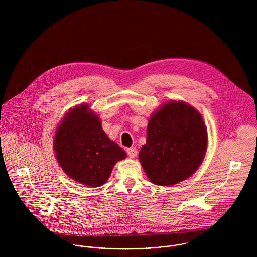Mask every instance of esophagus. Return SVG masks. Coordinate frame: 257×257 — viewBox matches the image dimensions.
Segmentation results:
<instances>
[{"label":"esophagus","mask_w":257,"mask_h":257,"mask_svg":"<svg viewBox=\"0 0 257 257\" xmlns=\"http://www.w3.org/2000/svg\"><path fill=\"white\" fill-rule=\"evenodd\" d=\"M126 153L131 158H135L138 154V150L136 147H128L126 148Z\"/></svg>","instance_id":"1"}]
</instances>
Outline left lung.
Instances as JSON below:
<instances>
[{
	"label": "left lung",
	"instance_id": "left-lung-1",
	"mask_svg": "<svg viewBox=\"0 0 257 257\" xmlns=\"http://www.w3.org/2000/svg\"><path fill=\"white\" fill-rule=\"evenodd\" d=\"M147 144L140 161L152 183L169 186L190 177L201 165L208 143L198 110L182 102H170L148 121Z\"/></svg>",
	"mask_w": 257,
	"mask_h": 257
}]
</instances>
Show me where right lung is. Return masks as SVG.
<instances>
[{
    "mask_svg": "<svg viewBox=\"0 0 257 257\" xmlns=\"http://www.w3.org/2000/svg\"><path fill=\"white\" fill-rule=\"evenodd\" d=\"M88 105L70 110L56 131L54 151L63 171L75 181L89 187L106 183L116 161L126 153L111 142L99 117Z\"/></svg>",
    "mask_w": 257,
    "mask_h": 257,
    "instance_id": "obj_1",
    "label": "right lung"
}]
</instances>
